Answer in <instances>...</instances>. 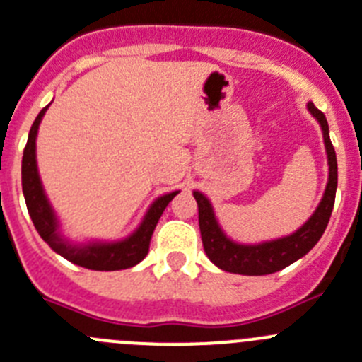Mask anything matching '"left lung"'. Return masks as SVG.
<instances>
[{
  "label": "left lung",
  "mask_w": 362,
  "mask_h": 362,
  "mask_svg": "<svg viewBox=\"0 0 362 362\" xmlns=\"http://www.w3.org/2000/svg\"><path fill=\"white\" fill-rule=\"evenodd\" d=\"M308 112L317 119L321 129H323L330 173H328V184L327 189H325L323 200L315 209V213L310 216V220L301 229L296 230L294 234L279 238L274 242L259 243V245H238L221 233L216 220H214V213L209 200L202 193L194 191L204 250L209 256L211 262L220 267V269L243 276L272 274V272H278V270L294 263L301 256H305L319 242V238L323 236L328 220H330L332 209H334L335 189H337V158H335L334 146H332L330 135H328V122L325 119V113L319 112L312 103H308Z\"/></svg>",
  "instance_id": "1"
}]
</instances>
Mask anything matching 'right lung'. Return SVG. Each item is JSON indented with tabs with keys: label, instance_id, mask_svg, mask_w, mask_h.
Instances as JSON below:
<instances>
[{
	"label": "right lung",
	"instance_id": "right-lung-1",
	"mask_svg": "<svg viewBox=\"0 0 362 362\" xmlns=\"http://www.w3.org/2000/svg\"><path fill=\"white\" fill-rule=\"evenodd\" d=\"M48 106H45L39 115L35 117L34 124H32L30 133H28V141L23 151L21 162V184L25 202H27V209L30 213L32 221H34L35 229L41 234L45 242L52 247L57 254H61L68 262L76 263V265L84 267L90 270H120L129 269L136 265L139 262L146 258L149 250V242H151L153 230L157 227L162 213L168 207V204L178 194L175 193L164 194L158 198L155 204L149 207L144 221L141 227L133 233L128 240L117 243H92L86 247H71L66 242H63L57 233V221H55L54 211L48 204L47 197L41 187V180L37 175V165H35V135H37L39 122L43 119L45 112Z\"/></svg>",
	"mask_w": 362,
	"mask_h": 362
}]
</instances>
